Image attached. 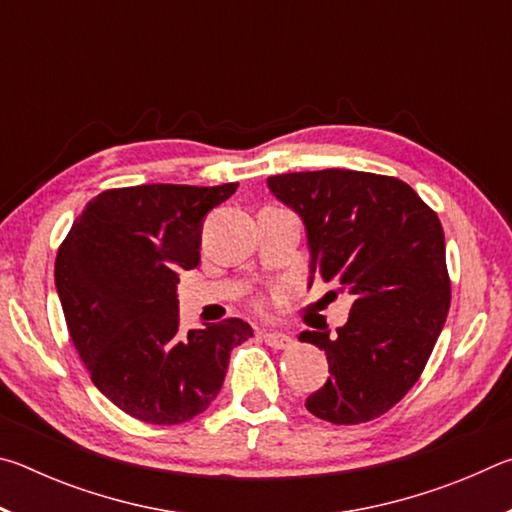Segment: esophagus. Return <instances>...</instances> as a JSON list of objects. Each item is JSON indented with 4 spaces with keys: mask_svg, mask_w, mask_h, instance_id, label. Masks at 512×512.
<instances>
[{
    "mask_svg": "<svg viewBox=\"0 0 512 512\" xmlns=\"http://www.w3.org/2000/svg\"><path fill=\"white\" fill-rule=\"evenodd\" d=\"M262 339L266 345H271L273 350H289L293 348V343H296L289 334H282V332H264Z\"/></svg>",
    "mask_w": 512,
    "mask_h": 512,
    "instance_id": "1",
    "label": "esophagus"
}]
</instances>
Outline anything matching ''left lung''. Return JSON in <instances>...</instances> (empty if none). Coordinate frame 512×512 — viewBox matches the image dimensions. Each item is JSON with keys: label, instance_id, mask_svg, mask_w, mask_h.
Returning a JSON list of instances; mask_svg holds the SVG:
<instances>
[{"label": "left lung", "instance_id": "8db88e82", "mask_svg": "<svg viewBox=\"0 0 512 512\" xmlns=\"http://www.w3.org/2000/svg\"><path fill=\"white\" fill-rule=\"evenodd\" d=\"M268 187L305 221L311 280L318 273L354 296L339 336L300 334L325 350L332 375L305 406L332 424L375 420L420 379L447 320L452 280L438 214L379 173H280Z\"/></svg>", "mask_w": 512, "mask_h": 512}]
</instances>
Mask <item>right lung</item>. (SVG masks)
<instances>
[{"instance_id":"add662e5","label":"right lung","mask_w":512,"mask_h":512,"mask_svg":"<svg viewBox=\"0 0 512 512\" xmlns=\"http://www.w3.org/2000/svg\"><path fill=\"white\" fill-rule=\"evenodd\" d=\"M137 185L85 205L56 255L69 336L94 386L133 418L180 424L219 395L230 352L253 336L241 318L180 329V268L201 262L205 214L237 192Z\"/></svg>"}]
</instances>
